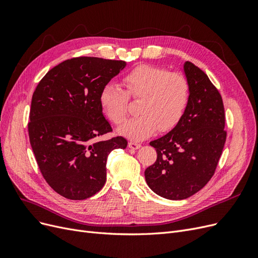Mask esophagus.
Instances as JSON below:
<instances>
[{
    "mask_svg": "<svg viewBox=\"0 0 258 258\" xmlns=\"http://www.w3.org/2000/svg\"><path fill=\"white\" fill-rule=\"evenodd\" d=\"M128 147L130 148V150H139V148L141 147V144L137 143V142H129Z\"/></svg>",
    "mask_w": 258,
    "mask_h": 258,
    "instance_id": "esophagus-1",
    "label": "esophagus"
}]
</instances>
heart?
<instances>
[{
  "label": "heart",
  "mask_w": 258,
  "mask_h": 258,
  "mask_svg": "<svg viewBox=\"0 0 258 258\" xmlns=\"http://www.w3.org/2000/svg\"><path fill=\"white\" fill-rule=\"evenodd\" d=\"M119 86L105 84L99 95L101 110L112 122L119 124L127 116L128 96L141 99L139 113L124 122L118 132L128 139L144 140L156 130L167 132L181 120L189 99V84L186 77L176 72L154 66H139L124 75Z\"/></svg>",
  "instance_id": "b5f03b06"
}]
</instances>
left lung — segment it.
Masks as SVG:
<instances>
[{
	"instance_id": "1",
	"label": "left lung",
	"mask_w": 258,
	"mask_h": 258,
	"mask_svg": "<svg viewBox=\"0 0 258 258\" xmlns=\"http://www.w3.org/2000/svg\"><path fill=\"white\" fill-rule=\"evenodd\" d=\"M189 99L181 120L166 136L150 143L157 160L145 179L158 196L183 200L204 188L213 176L226 141L225 113L220 92L191 62L183 64Z\"/></svg>"
}]
</instances>
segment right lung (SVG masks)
<instances>
[{
  "label": "right lung",
  "instance_id": "obj_1",
  "mask_svg": "<svg viewBox=\"0 0 258 258\" xmlns=\"http://www.w3.org/2000/svg\"><path fill=\"white\" fill-rule=\"evenodd\" d=\"M127 62L97 57L69 59L47 72L32 96L29 138L46 182L64 198L84 200L102 188L107 155L127 140L97 138L112 131L101 110L103 86Z\"/></svg>",
  "mask_w": 258,
  "mask_h": 258
}]
</instances>
